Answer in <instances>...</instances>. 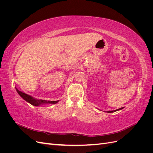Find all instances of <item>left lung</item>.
<instances>
[{"label": "left lung", "mask_w": 153, "mask_h": 153, "mask_svg": "<svg viewBox=\"0 0 153 153\" xmlns=\"http://www.w3.org/2000/svg\"><path fill=\"white\" fill-rule=\"evenodd\" d=\"M123 108H124V107H122V108H119V109H117V110H112V111H107V112H108V113H112V112H116V111H117V110H122Z\"/></svg>", "instance_id": "1"}]
</instances>
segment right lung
Instances as JSON below:
<instances>
[{
	"label": "right lung",
	"instance_id": "right-lung-1",
	"mask_svg": "<svg viewBox=\"0 0 153 153\" xmlns=\"http://www.w3.org/2000/svg\"><path fill=\"white\" fill-rule=\"evenodd\" d=\"M16 90L17 91V92L18 93L22 98L24 99V100H25L27 102L29 103L30 104H31L32 105L34 106H39L42 104H55L57 103L59 101H47V100H37L34 98L33 97H32L31 96L27 94L24 92H23L19 90H18L16 88Z\"/></svg>",
	"mask_w": 153,
	"mask_h": 153
}]
</instances>
